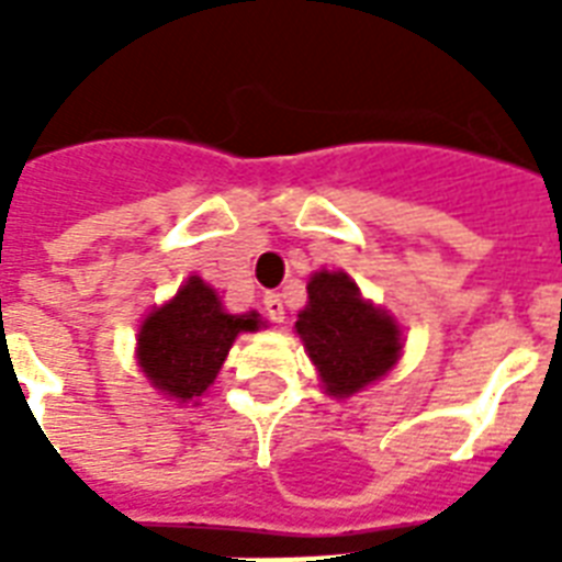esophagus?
<instances>
[{"instance_id": "obj_1", "label": "esophagus", "mask_w": 562, "mask_h": 562, "mask_svg": "<svg viewBox=\"0 0 562 562\" xmlns=\"http://www.w3.org/2000/svg\"><path fill=\"white\" fill-rule=\"evenodd\" d=\"M262 306H265V315L271 317L273 324H282V321H285V306H282L280 294L268 291V294H265V300H262Z\"/></svg>"}]
</instances>
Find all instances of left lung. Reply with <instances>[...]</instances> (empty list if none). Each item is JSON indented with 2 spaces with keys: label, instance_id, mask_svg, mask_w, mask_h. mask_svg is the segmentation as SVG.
Wrapping results in <instances>:
<instances>
[{
  "label": "left lung",
  "instance_id": "left-lung-1",
  "mask_svg": "<svg viewBox=\"0 0 562 562\" xmlns=\"http://www.w3.org/2000/svg\"><path fill=\"white\" fill-rule=\"evenodd\" d=\"M306 291L308 303L294 329L321 373L324 391L347 400L379 382L402 352L396 321L361 297L359 285L344 271L312 273Z\"/></svg>",
  "mask_w": 562,
  "mask_h": 562
}]
</instances>
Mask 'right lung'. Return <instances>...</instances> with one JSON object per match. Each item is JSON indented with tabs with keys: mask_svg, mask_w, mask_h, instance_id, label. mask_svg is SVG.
Masks as SVG:
<instances>
[{
	"mask_svg": "<svg viewBox=\"0 0 562 562\" xmlns=\"http://www.w3.org/2000/svg\"><path fill=\"white\" fill-rule=\"evenodd\" d=\"M259 326H265L259 312L229 315L215 289L201 277H189L169 303L143 321L136 361L157 391L178 402H192L215 382L238 335L256 333Z\"/></svg>",
	"mask_w": 562,
	"mask_h": 562,
	"instance_id": "right-lung-1",
	"label": "right lung"
}]
</instances>
